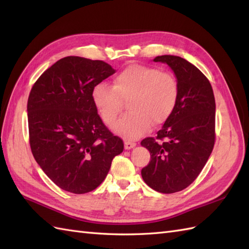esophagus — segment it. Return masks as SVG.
Returning a JSON list of instances; mask_svg holds the SVG:
<instances>
[{"label":"esophagus","instance_id":"esophagus-1","mask_svg":"<svg viewBox=\"0 0 249 249\" xmlns=\"http://www.w3.org/2000/svg\"><path fill=\"white\" fill-rule=\"evenodd\" d=\"M124 145H125V149L126 150H130L133 149V147L136 146V143L134 141H130V140H125L124 142Z\"/></svg>","mask_w":249,"mask_h":249}]
</instances>
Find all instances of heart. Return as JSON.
<instances>
[{
    "instance_id": "obj_1",
    "label": "heart",
    "mask_w": 249,
    "mask_h": 249,
    "mask_svg": "<svg viewBox=\"0 0 249 249\" xmlns=\"http://www.w3.org/2000/svg\"><path fill=\"white\" fill-rule=\"evenodd\" d=\"M178 82L172 72L157 67L133 64L113 78L112 87L98 83L92 99L100 118L112 125L128 100L129 112L114 125L116 134L126 139L139 138L152 123L160 125L170 118L178 99Z\"/></svg>"
}]
</instances>
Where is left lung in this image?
I'll return each mask as SVG.
<instances>
[{"mask_svg": "<svg viewBox=\"0 0 249 249\" xmlns=\"http://www.w3.org/2000/svg\"><path fill=\"white\" fill-rule=\"evenodd\" d=\"M154 62L172 68L179 92L176 109L157 136L141 141L151 153L141 176L156 192L173 194L198 178L213 151L215 97L209 79L192 63L176 55L156 56Z\"/></svg>", "mask_w": 249, "mask_h": 249, "instance_id": "8db88e82", "label": "left lung"}]
</instances>
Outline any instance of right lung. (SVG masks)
Here are the masks:
<instances>
[{
  "label": "right lung",
  "instance_id": "right-lung-1",
  "mask_svg": "<svg viewBox=\"0 0 249 249\" xmlns=\"http://www.w3.org/2000/svg\"><path fill=\"white\" fill-rule=\"evenodd\" d=\"M108 63L80 56L59 60L37 79L28 99L32 154L56 186L72 194L97 188L114 156L120 137L104 124L92 99L96 84L113 75Z\"/></svg>",
  "mask_w": 249,
  "mask_h": 249
}]
</instances>
